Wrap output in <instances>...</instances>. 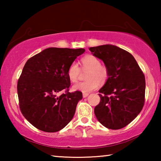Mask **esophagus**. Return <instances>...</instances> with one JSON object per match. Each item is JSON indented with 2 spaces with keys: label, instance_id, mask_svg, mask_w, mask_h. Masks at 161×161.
<instances>
[{
  "label": "esophagus",
  "instance_id": "1",
  "mask_svg": "<svg viewBox=\"0 0 161 161\" xmlns=\"http://www.w3.org/2000/svg\"><path fill=\"white\" fill-rule=\"evenodd\" d=\"M88 95H89L88 93H83V97L86 98V97H88Z\"/></svg>",
  "mask_w": 161,
  "mask_h": 161
}]
</instances>
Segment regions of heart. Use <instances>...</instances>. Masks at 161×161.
<instances>
[{
	"instance_id": "b5f03b06",
	"label": "heart",
	"mask_w": 161,
	"mask_h": 161,
	"mask_svg": "<svg viewBox=\"0 0 161 161\" xmlns=\"http://www.w3.org/2000/svg\"><path fill=\"white\" fill-rule=\"evenodd\" d=\"M82 69L89 70L86 75L88 80L75 84L72 89L83 93H89L96 89L99 83H104L108 77V68L101 64V61L94 55H87L81 59ZM80 68L77 62H72L67 70V76L72 82H76L80 75Z\"/></svg>"
}]
</instances>
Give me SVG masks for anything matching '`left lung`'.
Here are the masks:
<instances>
[{
    "label": "left lung",
    "mask_w": 161,
    "mask_h": 161,
    "mask_svg": "<svg viewBox=\"0 0 161 161\" xmlns=\"http://www.w3.org/2000/svg\"><path fill=\"white\" fill-rule=\"evenodd\" d=\"M89 50L108 70V80L99 91L100 102L94 108L95 116L106 128L122 129L143 107L145 76L132 54L117 46L103 45Z\"/></svg>",
    "instance_id": "obj_1"
}]
</instances>
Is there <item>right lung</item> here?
<instances>
[{
	"label": "right lung",
	"instance_id": "obj_1",
	"mask_svg": "<svg viewBox=\"0 0 161 161\" xmlns=\"http://www.w3.org/2000/svg\"><path fill=\"white\" fill-rule=\"evenodd\" d=\"M83 48L50 47L30 58L17 85L21 113L32 126L57 132L69 123L82 93L69 92V65L83 54ZM64 90L65 93L58 94Z\"/></svg>",
	"mask_w": 161,
	"mask_h": 161
}]
</instances>
